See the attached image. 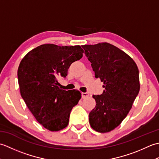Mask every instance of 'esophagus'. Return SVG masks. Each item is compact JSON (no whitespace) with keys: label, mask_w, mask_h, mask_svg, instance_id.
<instances>
[{"label":"esophagus","mask_w":159,"mask_h":159,"mask_svg":"<svg viewBox=\"0 0 159 159\" xmlns=\"http://www.w3.org/2000/svg\"><path fill=\"white\" fill-rule=\"evenodd\" d=\"M89 97V93H86V92H84V93H82V98L85 99V98H87Z\"/></svg>","instance_id":"1"}]
</instances>
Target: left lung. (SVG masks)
<instances>
[{"label":"left lung","instance_id":"8db88e82","mask_svg":"<svg viewBox=\"0 0 159 159\" xmlns=\"http://www.w3.org/2000/svg\"><path fill=\"white\" fill-rule=\"evenodd\" d=\"M96 78L104 83L102 94L93 95L96 107L89 115L91 126L108 133L121 123L140 89L139 70L130 56L109 43L82 46Z\"/></svg>","mask_w":159,"mask_h":159}]
</instances>
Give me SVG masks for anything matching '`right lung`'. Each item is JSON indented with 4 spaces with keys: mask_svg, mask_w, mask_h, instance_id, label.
<instances>
[{
    "mask_svg": "<svg viewBox=\"0 0 159 159\" xmlns=\"http://www.w3.org/2000/svg\"><path fill=\"white\" fill-rule=\"evenodd\" d=\"M80 46L43 44L29 52L20 62L18 79L21 96L36 120L50 131L65 128L70 114L81 98L78 90L59 87L71 64L82 58Z\"/></svg>",
    "mask_w": 159,
    "mask_h": 159,
    "instance_id": "right-lung-1",
    "label": "right lung"
}]
</instances>
